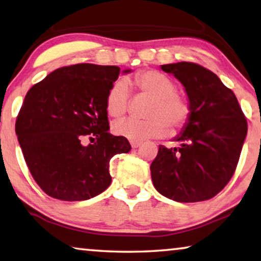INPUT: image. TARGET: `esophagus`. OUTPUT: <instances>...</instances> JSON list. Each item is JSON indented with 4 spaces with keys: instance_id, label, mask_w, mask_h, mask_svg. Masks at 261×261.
<instances>
[{
    "instance_id": "1",
    "label": "esophagus",
    "mask_w": 261,
    "mask_h": 261,
    "mask_svg": "<svg viewBox=\"0 0 261 261\" xmlns=\"http://www.w3.org/2000/svg\"><path fill=\"white\" fill-rule=\"evenodd\" d=\"M142 145V142H135V140H131V146L132 148H137Z\"/></svg>"
}]
</instances>
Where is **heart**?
I'll return each instance as SVG.
<instances>
[{"label": "heart", "instance_id": "heart-1", "mask_svg": "<svg viewBox=\"0 0 261 261\" xmlns=\"http://www.w3.org/2000/svg\"><path fill=\"white\" fill-rule=\"evenodd\" d=\"M130 84L140 94L150 96L144 119H122L114 124L117 136L142 142L148 138H160L182 129L192 116L188 98L177 93L175 81L166 74L154 69L140 72L131 79ZM129 105V88L125 81L119 80L110 87L106 97V110L109 116L119 118L125 115Z\"/></svg>", "mask_w": 261, "mask_h": 261}]
</instances>
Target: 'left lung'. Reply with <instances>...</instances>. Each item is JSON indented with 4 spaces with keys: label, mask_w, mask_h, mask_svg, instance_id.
<instances>
[{
    "label": "left lung",
    "mask_w": 261,
    "mask_h": 261,
    "mask_svg": "<svg viewBox=\"0 0 261 261\" xmlns=\"http://www.w3.org/2000/svg\"><path fill=\"white\" fill-rule=\"evenodd\" d=\"M188 95L192 116L175 140L159 145L151 164L155 189L177 202L213 198L234 174L247 134V121L232 90L216 74L195 63L163 65Z\"/></svg>",
    "instance_id": "obj_1"
}]
</instances>
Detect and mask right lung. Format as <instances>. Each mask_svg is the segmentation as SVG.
I'll use <instances>...</instances> for the list:
<instances>
[{"mask_svg":"<svg viewBox=\"0 0 261 261\" xmlns=\"http://www.w3.org/2000/svg\"><path fill=\"white\" fill-rule=\"evenodd\" d=\"M119 71L117 66H65L28 92L16 135L29 171L48 196L72 202L98 195L111 184L110 159L131 150L126 138L108 132L106 97Z\"/></svg>","mask_w":261,"mask_h":261,"instance_id":"obj_1","label":"right lung"}]
</instances>
